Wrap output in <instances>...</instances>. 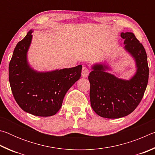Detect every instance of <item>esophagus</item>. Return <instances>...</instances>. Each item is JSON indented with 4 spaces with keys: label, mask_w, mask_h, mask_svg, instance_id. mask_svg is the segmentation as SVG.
I'll return each instance as SVG.
<instances>
[{
    "label": "esophagus",
    "mask_w": 155,
    "mask_h": 155,
    "mask_svg": "<svg viewBox=\"0 0 155 155\" xmlns=\"http://www.w3.org/2000/svg\"><path fill=\"white\" fill-rule=\"evenodd\" d=\"M88 75H89V70L87 69V68L83 67L82 69V72H81V76H82L83 78H86L87 77Z\"/></svg>",
    "instance_id": "34e87169"
}]
</instances>
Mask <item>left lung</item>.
<instances>
[{"label": "left lung", "instance_id": "left-lung-1", "mask_svg": "<svg viewBox=\"0 0 155 155\" xmlns=\"http://www.w3.org/2000/svg\"><path fill=\"white\" fill-rule=\"evenodd\" d=\"M121 38L124 40V50L135 61L137 70L133 77L128 80L117 78L107 72L111 68L105 64L92 65L88 77L91 108L105 118H120L132 113L148 85L149 68L144 47L133 33H122Z\"/></svg>", "mask_w": 155, "mask_h": 155}]
</instances>
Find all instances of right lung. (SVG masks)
<instances>
[{
  "mask_svg": "<svg viewBox=\"0 0 155 155\" xmlns=\"http://www.w3.org/2000/svg\"><path fill=\"white\" fill-rule=\"evenodd\" d=\"M30 30L17 44L9 65L12 91L23 111L36 116L56 114L68 90L79 79L82 65L49 72H38L30 66L27 52L32 41Z\"/></svg>",
  "mask_w": 155,
  "mask_h": 155,
  "instance_id": "right-lung-1",
  "label": "right lung"
}]
</instances>
